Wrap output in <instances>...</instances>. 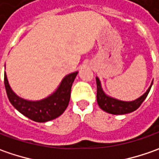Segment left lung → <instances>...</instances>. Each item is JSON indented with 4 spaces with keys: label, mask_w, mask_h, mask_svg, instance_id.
Instances as JSON below:
<instances>
[{
    "label": "left lung",
    "mask_w": 159,
    "mask_h": 159,
    "mask_svg": "<svg viewBox=\"0 0 159 159\" xmlns=\"http://www.w3.org/2000/svg\"><path fill=\"white\" fill-rule=\"evenodd\" d=\"M152 83H153V81L151 82V85L148 89V90L142 96H140L139 98L134 100V101L125 102L120 101V100L115 99L113 97L107 95L102 89L100 80L96 77V85H97L96 99H97V103L102 111H104L108 113H111V114H114V115H123V114L133 112L141 106L143 102L147 97V95H148L150 89H151Z\"/></svg>",
    "instance_id": "obj_1"
}]
</instances>
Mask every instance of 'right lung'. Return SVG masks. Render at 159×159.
Listing matches in <instances>:
<instances>
[{
    "instance_id": "obj_1",
    "label": "right lung",
    "mask_w": 159,
    "mask_h": 159,
    "mask_svg": "<svg viewBox=\"0 0 159 159\" xmlns=\"http://www.w3.org/2000/svg\"><path fill=\"white\" fill-rule=\"evenodd\" d=\"M78 71L64 77L57 89L48 97L39 101H28L16 95L9 86L6 72L4 73V85L10 103L16 109L36 122H47L62 115L69 104L70 89Z\"/></svg>"
}]
</instances>
